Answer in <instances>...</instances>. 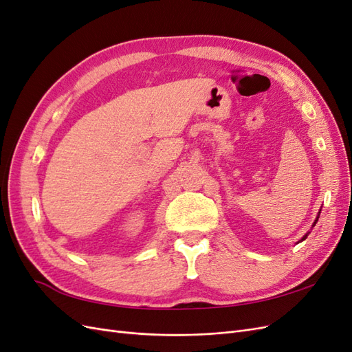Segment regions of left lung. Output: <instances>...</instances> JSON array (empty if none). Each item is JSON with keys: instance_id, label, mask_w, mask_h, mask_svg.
Instances as JSON below:
<instances>
[{"instance_id": "left-lung-1", "label": "left lung", "mask_w": 352, "mask_h": 352, "mask_svg": "<svg viewBox=\"0 0 352 352\" xmlns=\"http://www.w3.org/2000/svg\"><path fill=\"white\" fill-rule=\"evenodd\" d=\"M320 211H322V208H320ZM320 211H318V212H317V217H316V220H314V223H313V226H311V229H313V228H314V226H316V223H317V220H318V217H320ZM308 235H310V232H307V233H305V235H304V236H302V238H301V239H300V241H298V243H300V242H302V241H305V239H307V236H308Z\"/></svg>"}]
</instances>
